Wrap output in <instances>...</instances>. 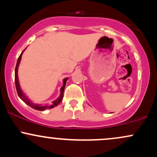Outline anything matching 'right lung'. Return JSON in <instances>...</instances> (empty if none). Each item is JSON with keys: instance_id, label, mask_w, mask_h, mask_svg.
<instances>
[{"instance_id": "add662e5", "label": "right lung", "mask_w": 157, "mask_h": 157, "mask_svg": "<svg viewBox=\"0 0 157 157\" xmlns=\"http://www.w3.org/2000/svg\"><path fill=\"white\" fill-rule=\"evenodd\" d=\"M24 50H23V51L22 52V53L21 54V55L19 56L18 59H17V64H16V67H15V87H16V90H17V94H18L20 98H21V100H22L23 101L25 102V103L27 104L28 105H29L30 107L32 108V109H34L35 110H38V111H44V110H46V109H52V108H54L55 106H57L59 103H60L61 101H62L63 97V91H64V89H65V86H66V81H67L68 78H65L63 80V86L61 87V89H60V97H59L57 99V100H55V101L52 102V104L51 105H39V104H35V103H33V102H32L29 100V99L28 97H27L26 95H25V94L23 92L22 90H21V86H20V84H19L18 77H17V69H18L19 63H20V62H21V56H22V54H23V52H24Z\"/></svg>"}]
</instances>
